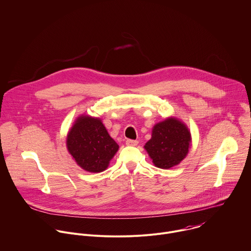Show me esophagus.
Instances as JSON below:
<instances>
[{
  "mask_svg": "<svg viewBox=\"0 0 251 251\" xmlns=\"http://www.w3.org/2000/svg\"><path fill=\"white\" fill-rule=\"evenodd\" d=\"M126 144L128 145V146H136L138 144V141L137 140H132V139H127L126 141Z\"/></svg>",
  "mask_w": 251,
  "mask_h": 251,
  "instance_id": "34e87169",
  "label": "esophagus"
}]
</instances>
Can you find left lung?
I'll list each match as a JSON object with an SVG mask.
<instances>
[{"label": "left lung", "mask_w": 251, "mask_h": 251, "mask_svg": "<svg viewBox=\"0 0 251 251\" xmlns=\"http://www.w3.org/2000/svg\"><path fill=\"white\" fill-rule=\"evenodd\" d=\"M190 143L191 135L187 126L171 117L154 126L152 137L144 148L156 167L167 170L185 158Z\"/></svg>", "instance_id": "8db88e82"}]
</instances>
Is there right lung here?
<instances>
[{
	"label": "right lung",
	"mask_w": 251,
	"mask_h": 251,
	"mask_svg": "<svg viewBox=\"0 0 251 251\" xmlns=\"http://www.w3.org/2000/svg\"><path fill=\"white\" fill-rule=\"evenodd\" d=\"M67 148L84 171L100 173L108 168L119 145L99 118L82 115L76 119L68 133Z\"/></svg>",
	"instance_id": "1"
}]
</instances>
